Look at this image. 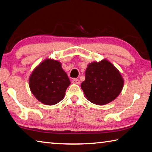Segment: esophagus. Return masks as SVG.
<instances>
[{
	"mask_svg": "<svg viewBox=\"0 0 152 152\" xmlns=\"http://www.w3.org/2000/svg\"><path fill=\"white\" fill-rule=\"evenodd\" d=\"M72 83L74 84H79L80 83V81L77 79H73V80H72Z\"/></svg>",
	"mask_w": 152,
	"mask_h": 152,
	"instance_id": "34e87169",
	"label": "esophagus"
}]
</instances>
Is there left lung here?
Returning <instances> with one entry per match:
<instances>
[{
  "label": "left lung",
  "mask_w": 152,
  "mask_h": 152,
  "mask_svg": "<svg viewBox=\"0 0 152 152\" xmlns=\"http://www.w3.org/2000/svg\"><path fill=\"white\" fill-rule=\"evenodd\" d=\"M124 79L114 64L107 59L88 64L86 80L81 88L91 103L102 106L114 100L123 90Z\"/></svg>",
  "instance_id": "obj_1"
}]
</instances>
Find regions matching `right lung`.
I'll list each match as a JSON object with an SVG mask.
<instances>
[{
  "label": "right lung",
  "instance_id": "1",
  "mask_svg": "<svg viewBox=\"0 0 152 152\" xmlns=\"http://www.w3.org/2000/svg\"><path fill=\"white\" fill-rule=\"evenodd\" d=\"M60 61L46 58L32 71L29 86L36 98L45 105H54L64 98L71 81Z\"/></svg>",
  "mask_w": 152,
  "mask_h": 152
}]
</instances>
